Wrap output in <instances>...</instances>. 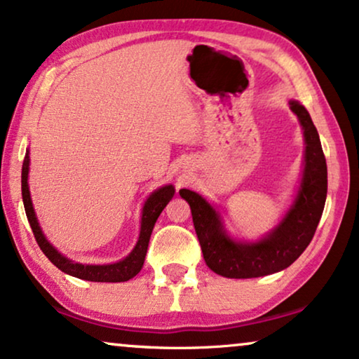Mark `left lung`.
I'll list each match as a JSON object with an SVG mask.
<instances>
[{
	"label": "left lung",
	"instance_id": "8db88e82",
	"mask_svg": "<svg viewBox=\"0 0 359 359\" xmlns=\"http://www.w3.org/2000/svg\"><path fill=\"white\" fill-rule=\"evenodd\" d=\"M290 109L300 120L305 137V168L295 203L280 224L259 242H237L226 234L219 214L203 196L180 191L189 203L194 229L208 267L227 278H254L283 271L300 257L313 239L327 199V160L310 114L299 102Z\"/></svg>",
	"mask_w": 359,
	"mask_h": 359
}]
</instances>
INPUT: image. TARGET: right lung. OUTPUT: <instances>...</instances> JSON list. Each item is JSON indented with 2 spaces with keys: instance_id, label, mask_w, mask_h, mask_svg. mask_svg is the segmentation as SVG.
<instances>
[{
  "instance_id": "add662e5",
  "label": "right lung",
  "mask_w": 359,
  "mask_h": 359,
  "mask_svg": "<svg viewBox=\"0 0 359 359\" xmlns=\"http://www.w3.org/2000/svg\"><path fill=\"white\" fill-rule=\"evenodd\" d=\"M27 173H29V153H26L25 161H22V171H21L22 203H25L27 221H29L32 234L36 237L37 245H39L46 257H48L55 267L60 269L62 272L69 273V276L83 278V280H90V282H127L142 271L143 262H145L148 242H150L153 226H155L158 216H160L166 204L170 203V199L173 198L175 194L173 186L171 184L163 186V188L156 189L155 193H151L150 198L147 199L145 206H143V212H142V227H140L138 242L127 257L115 264L83 265V264L72 262V260H69L64 257V255H60L44 237L43 231H41L39 227V222L36 219L34 208H32L29 188H27Z\"/></svg>"
}]
</instances>
